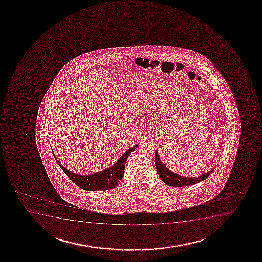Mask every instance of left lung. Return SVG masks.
Wrapping results in <instances>:
<instances>
[{"mask_svg": "<svg viewBox=\"0 0 262 262\" xmlns=\"http://www.w3.org/2000/svg\"><path fill=\"white\" fill-rule=\"evenodd\" d=\"M154 163L157 169L158 174L160 176V178L162 179V181L166 184L171 187H186V186L196 184L201 181L205 180L213 171L211 170L198 177H183V176H178L174 172H171L168 168H166V166L160 161L157 151H155Z\"/></svg>", "mask_w": 262, "mask_h": 262, "instance_id": "left-lung-1", "label": "left lung"}]
</instances>
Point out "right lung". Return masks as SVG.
Segmentation results:
<instances>
[{
    "label": "right lung",
    "mask_w": 262,
    "mask_h": 262,
    "mask_svg": "<svg viewBox=\"0 0 262 262\" xmlns=\"http://www.w3.org/2000/svg\"><path fill=\"white\" fill-rule=\"evenodd\" d=\"M137 146L138 145L129 148V150L122 154V156L117 160V162L108 169L90 176H79L68 171L65 166L59 162V160H57L55 155H53L55 158L56 162L61 167V169L68 176V178L70 179L74 184L77 185L79 188L86 191L108 190L116 188L117 183L123 178L127 158L130 152L135 151Z\"/></svg>",
    "instance_id": "add662e5"
}]
</instances>
